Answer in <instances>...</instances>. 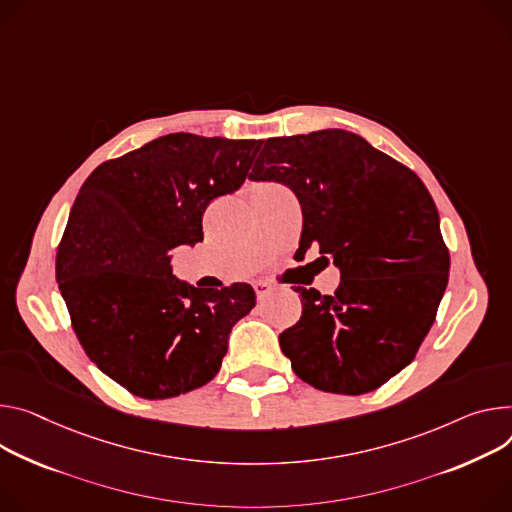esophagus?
<instances>
[{"instance_id":"esophagus-1","label":"esophagus","mask_w":512,"mask_h":512,"mask_svg":"<svg viewBox=\"0 0 512 512\" xmlns=\"http://www.w3.org/2000/svg\"><path fill=\"white\" fill-rule=\"evenodd\" d=\"M271 290H273L271 284H267V282H255V292H257V298H259V300L267 298V296L271 294Z\"/></svg>"}]
</instances>
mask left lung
Here are the masks:
<instances>
[{"instance_id":"left-lung-1","label":"left lung","mask_w":512,"mask_h":512,"mask_svg":"<svg viewBox=\"0 0 512 512\" xmlns=\"http://www.w3.org/2000/svg\"><path fill=\"white\" fill-rule=\"evenodd\" d=\"M294 192L300 249L316 247L341 284L294 288L302 316L280 335L296 376L333 394L380 388L416 355L447 288L449 251L425 183L343 128L267 138L249 175Z\"/></svg>"}]
</instances>
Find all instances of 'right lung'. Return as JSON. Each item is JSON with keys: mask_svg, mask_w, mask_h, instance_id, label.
<instances>
[{"mask_svg": "<svg viewBox=\"0 0 512 512\" xmlns=\"http://www.w3.org/2000/svg\"><path fill=\"white\" fill-rule=\"evenodd\" d=\"M263 141L173 132L91 173L57 251L73 331L108 378L159 400L208 384L255 306L249 284L196 288L171 251L204 241L206 206L237 192Z\"/></svg>", "mask_w": 512, "mask_h": 512, "instance_id": "right-lung-1", "label": "right lung"}]
</instances>
